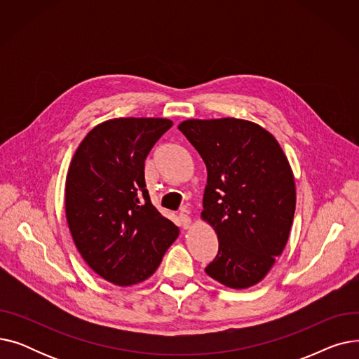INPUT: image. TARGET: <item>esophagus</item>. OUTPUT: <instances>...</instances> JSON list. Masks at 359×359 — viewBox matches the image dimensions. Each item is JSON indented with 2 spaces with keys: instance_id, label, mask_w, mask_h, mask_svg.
Listing matches in <instances>:
<instances>
[{
  "instance_id": "1",
  "label": "esophagus",
  "mask_w": 359,
  "mask_h": 359,
  "mask_svg": "<svg viewBox=\"0 0 359 359\" xmlns=\"http://www.w3.org/2000/svg\"><path fill=\"white\" fill-rule=\"evenodd\" d=\"M179 224H180V227L182 229H189L191 227V224H192V219H191V217L189 215H187V214H180L179 215Z\"/></svg>"
}]
</instances>
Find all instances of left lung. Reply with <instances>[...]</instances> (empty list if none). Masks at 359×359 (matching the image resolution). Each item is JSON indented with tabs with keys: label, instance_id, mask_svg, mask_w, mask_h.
Returning <instances> with one entry per match:
<instances>
[{
	"label": "left lung",
	"instance_id": "8db88e82",
	"mask_svg": "<svg viewBox=\"0 0 359 359\" xmlns=\"http://www.w3.org/2000/svg\"><path fill=\"white\" fill-rule=\"evenodd\" d=\"M179 129L208 170L201 217L219 249L205 272L229 288L253 287L290 237L295 182L288 158L271 132L250 121L187 119Z\"/></svg>",
	"mask_w": 359,
	"mask_h": 359
}]
</instances>
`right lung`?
Wrapping results in <instances>:
<instances>
[{
	"label": "right lung",
	"instance_id": "right-lung-1",
	"mask_svg": "<svg viewBox=\"0 0 359 359\" xmlns=\"http://www.w3.org/2000/svg\"><path fill=\"white\" fill-rule=\"evenodd\" d=\"M172 125L163 118L106 121L71 160L65 214L72 240L87 265L115 285L149 278L179 236L151 203L144 177L148 153Z\"/></svg>",
	"mask_w": 359,
	"mask_h": 359
}]
</instances>
